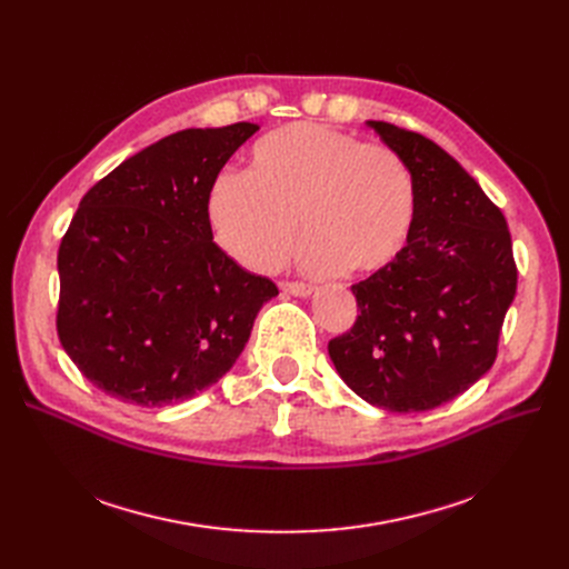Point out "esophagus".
Returning a JSON list of instances; mask_svg holds the SVG:
<instances>
[{"mask_svg": "<svg viewBox=\"0 0 569 569\" xmlns=\"http://www.w3.org/2000/svg\"><path fill=\"white\" fill-rule=\"evenodd\" d=\"M281 290L288 292V295H295V297H309V295L316 292L313 286L300 283V281H283V283H281Z\"/></svg>", "mask_w": 569, "mask_h": 569, "instance_id": "obj_1", "label": "esophagus"}]
</instances>
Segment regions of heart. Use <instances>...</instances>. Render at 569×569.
Masks as SVG:
<instances>
[{
  "label": "heart",
  "mask_w": 569,
  "mask_h": 569,
  "mask_svg": "<svg viewBox=\"0 0 569 569\" xmlns=\"http://www.w3.org/2000/svg\"><path fill=\"white\" fill-rule=\"evenodd\" d=\"M204 207L217 244L251 272H272L290 256L300 217L311 272L369 274L408 244L417 191L392 147L297 122L262 136L247 172H219Z\"/></svg>",
  "instance_id": "b5f03b06"
}]
</instances>
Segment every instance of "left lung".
Wrapping results in <instances>:
<instances>
[{"label":"left lung","mask_w":569,"mask_h":569,"mask_svg":"<svg viewBox=\"0 0 569 569\" xmlns=\"http://www.w3.org/2000/svg\"><path fill=\"white\" fill-rule=\"evenodd\" d=\"M408 163L417 212L395 262L350 290V332L327 346L350 390L376 408L425 412L463 395L496 362L517 295L500 209L433 140L367 122Z\"/></svg>","instance_id":"8db88e82"}]
</instances>
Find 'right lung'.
<instances>
[{"label": "right lung", "instance_id": "add662e5", "mask_svg": "<svg viewBox=\"0 0 569 569\" xmlns=\"http://www.w3.org/2000/svg\"><path fill=\"white\" fill-rule=\"evenodd\" d=\"M260 127L184 129L84 193L57 253V335L101 392L142 408L223 378L279 288L226 256L207 191Z\"/></svg>", "mask_w": 569, "mask_h": 569}]
</instances>
